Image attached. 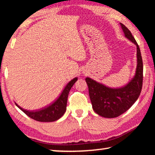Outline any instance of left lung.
Instances as JSON below:
<instances>
[{"label":"left lung","mask_w":155,"mask_h":155,"mask_svg":"<svg viewBox=\"0 0 155 155\" xmlns=\"http://www.w3.org/2000/svg\"><path fill=\"white\" fill-rule=\"evenodd\" d=\"M125 38L137 47V67L134 77L124 87L111 88L90 77L85 78L94 111L107 118H114L126 112L140 95L143 83V61L140 47L127 27L120 23Z\"/></svg>","instance_id":"obj_1"}]
</instances>
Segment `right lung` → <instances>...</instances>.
Returning <instances> with one entry per match:
<instances>
[{"instance_id":"right-lung-1","label":"right lung","mask_w":155,"mask_h":155,"mask_svg":"<svg viewBox=\"0 0 155 155\" xmlns=\"http://www.w3.org/2000/svg\"><path fill=\"white\" fill-rule=\"evenodd\" d=\"M77 80L78 78L75 77L70 81L65 86L59 98L53 103H52L51 105L48 106L46 108L35 111H28V110L22 109V107L18 105V104L15 103V104H16L18 108L22 110L28 117L36 120V121L42 122H54L61 118L63 115L65 114V111H66L68 94H69L72 86L74 85V84Z\"/></svg>"}]
</instances>
